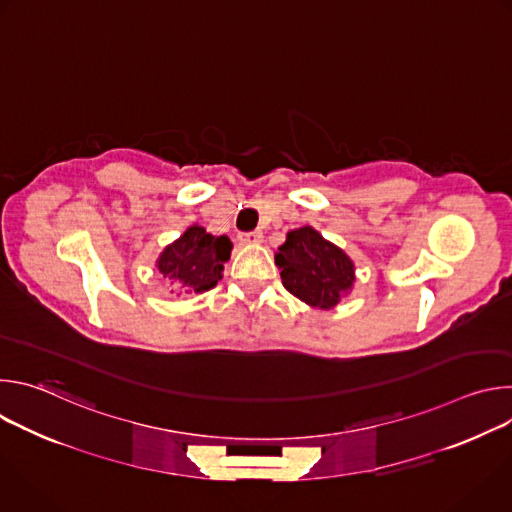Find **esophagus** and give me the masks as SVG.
Listing matches in <instances>:
<instances>
[{
	"mask_svg": "<svg viewBox=\"0 0 512 512\" xmlns=\"http://www.w3.org/2000/svg\"><path fill=\"white\" fill-rule=\"evenodd\" d=\"M239 241L243 245H259L263 241L261 231H251V233H239Z\"/></svg>",
	"mask_w": 512,
	"mask_h": 512,
	"instance_id": "obj_1",
	"label": "esophagus"
}]
</instances>
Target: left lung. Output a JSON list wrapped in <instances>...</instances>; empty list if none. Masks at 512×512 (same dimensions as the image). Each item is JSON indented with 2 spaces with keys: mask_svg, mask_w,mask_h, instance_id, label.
Wrapping results in <instances>:
<instances>
[{
  "mask_svg": "<svg viewBox=\"0 0 512 512\" xmlns=\"http://www.w3.org/2000/svg\"><path fill=\"white\" fill-rule=\"evenodd\" d=\"M275 263L283 287L312 308H334L354 283L352 259L312 227L289 231Z\"/></svg>",
  "mask_w": 512,
  "mask_h": 512,
  "instance_id": "obj_1",
  "label": "left lung"
}]
</instances>
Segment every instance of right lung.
<instances>
[{
	"label": "right lung",
	"instance_id": "right-lung-1",
	"mask_svg": "<svg viewBox=\"0 0 512 512\" xmlns=\"http://www.w3.org/2000/svg\"><path fill=\"white\" fill-rule=\"evenodd\" d=\"M231 249L229 237H214L204 227L192 225L160 253L156 267L172 283L178 296L204 294L223 279Z\"/></svg>",
	"mask_w": 512,
	"mask_h": 512
}]
</instances>
